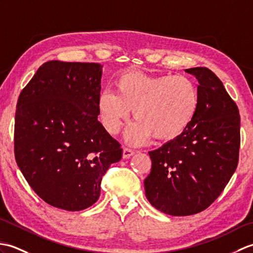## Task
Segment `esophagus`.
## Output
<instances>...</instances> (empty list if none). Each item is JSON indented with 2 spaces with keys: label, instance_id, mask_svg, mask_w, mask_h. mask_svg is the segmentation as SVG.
Segmentation results:
<instances>
[{
  "label": "esophagus",
  "instance_id": "34e87169",
  "mask_svg": "<svg viewBox=\"0 0 253 253\" xmlns=\"http://www.w3.org/2000/svg\"><path fill=\"white\" fill-rule=\"evenodd\" d=\"M135 154V151H132L131 149L129 148H124L123 150V158L124 159H129L130 157Z\"/></svg>",
  "mask_w": 253,
  "mask_h": 253
}]
</instances>
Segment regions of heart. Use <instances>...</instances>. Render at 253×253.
<instances>
[{
	"label": "heart",
	"mask_w": 253,
	"mask_h": 253,
	"mask_svg": "<svg viewBox=\"0 0 253 253\" xmlns=\"http://www.w3.org/2000/svg\"><path fill=\"white\" fill-rule=\"evenodd\" d=\"M116 93L102 91L98 98L100 120L112 135L121 130L132 110L137 120L126 131V140L142 144L153 137L169 141L179 137L191 123L200 105L195 80L182 75H150L126 72L115 80Z\"/></svg>",
	"instance_id": "heart-1"
}]
</instances>
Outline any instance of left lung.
Returning a JSON list of instances; mask_svg holds the SVG:
<instances>
[{
	"instance_id": "left-lung-1",
	"label": "left lung",
	"mask_w": 253,
	"mask_h": 253,
	"mask_svg": "<svg viewBox=\"0 0 253 253\" xmlns=\"http://www.w3.org/2000/svg\"><path fill=\"white\" fill-rule=\"evenodd\" d=\"M199 83L200 105L191 125L173 140L150 151L144 179L149 202L174 216L192 215L221 195L237 169L240 115L223 83L207 67L185 69Z\"/></svg>"
}]
</instances>
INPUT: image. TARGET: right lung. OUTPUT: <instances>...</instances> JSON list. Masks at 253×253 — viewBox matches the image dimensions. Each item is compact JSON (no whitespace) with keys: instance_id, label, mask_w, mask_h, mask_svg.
<instances>
[{"instance_id":"right-lung-1","label":"right lung","mask_w":253,"mask_h":253,"mask_svg":"<svg viewBox=\"0 0 253 253\" xmlns=\"http://www.w3.org/2000/svg\"><path fill=\"white\" fill-rule=\"evenodd\" d=\"M102 66L50 61L21 90L14 152L30 187L50 206L80 211L96 202L121 144L98 121Z\"/></svg>"}]
</instances>
